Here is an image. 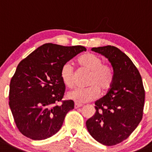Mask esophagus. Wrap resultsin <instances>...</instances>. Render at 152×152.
<instances>
[{"label": "esophagus", "mask_w": 152, "mask_h": 152, "mask_svg": "<svg viewBox=\"0 0 152 152\" xmlns=\"http://www.w3.org/2000/svg\"><path fill=\"white\" fill-rule=\"evenodd\" d=\"M82 106H83V104H80V103H75V104H74L75 109H78V108H79V107H82Z\"/></svg>", "instance_id": "esophagus-1"}]
</instances>
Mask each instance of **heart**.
<instances>
[{"label":"heart","instance_id":"1","mask_svg":"<svg viewBox=\"0 0 152 152\" xmlns=\"http://www.w3.org/2000/svg\"><path fill=\"white\" fill-rule=\"evenodd\" d=\"M77 63L81 68L90 72L88 88H77L67 94V97L76 103L91 102L98 97L100 90L108 91L114 80V71L110 65L103 63V60L95 54L87 52L79 57ZM61 79L68 88H72L75 83V72L73 64L66 62L61 69Z\"/></svg>","mask_w":152,"mask_h":152}]
</instances>
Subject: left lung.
Listing matches in <instances>:
<instances>
[{
    "label": "left lung",
    "instance_id": "left-lung-1",
    "mask_svg": "<svg viewBox=\"0 0 152 152\" xmlns=\"http://www.w3.org/2000/svg\"><path fill=\"white\" fill-rule=\"evenodd\" d=\"M111 63L114 80L106 95L95 102L96 113L86 121L92 137L112 146L133 133L142 118L145 90L137 68L127 55L113 46L92 48Z\"/></svg>",
    "mask_w": 152,
    "mask_h": 152
}]
</instances>
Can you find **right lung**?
I'll return each instance as SVG.
<instances>
[{
    "label": "right lung",
    "instance_id": "add662e5",
    "mask_svg": "<svg viewBox=\"0 0 152 152\" xmlns=\"http://www.w3.org/2000/svg\"><path fill=\"white\" fill-rule=\"evenodd\" d=\"M83 51L82 46L46 43L18 64L10 85L9 105L24 136L46 140L60 130L66 113L74 108L73 100H62L65 85L61 69Z\"/></svg>",
    "mask_w": 152,
    "mask_h": 152
}]
</instances>
